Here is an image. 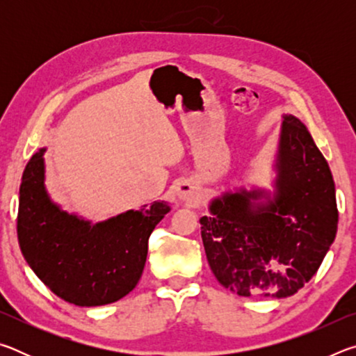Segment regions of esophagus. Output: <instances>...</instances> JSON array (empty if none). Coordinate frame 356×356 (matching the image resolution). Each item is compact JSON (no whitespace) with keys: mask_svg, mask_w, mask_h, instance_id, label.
<instances>
[{"mask_svg":"<svg viewBox=\"0 0 356 356\" xmlns=\"http://www.w3.org/2000/svg\"><path fill=\"white\" fill-rule=\"evenodd\" d=\"M179 197H180V200H184V201H190L191 195H190V191H180Z\"/></svg>","mask_w":356,"mask_h":356,"instance_id":"esophagus-1","label":"esophagus"}]
</instances>
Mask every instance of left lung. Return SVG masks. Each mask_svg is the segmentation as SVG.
I'll return each instance as SVG.
<instances>
[{
	"mask_svg": "<svg viewBox=\"0 0 356 356\" xmlns=\"http://www.w3.org/2000/svg\"><path fill=\"white\" fill-rule=\"evenodd\" d=\"M273 170V191H225L200 220L215 278L240 297L297 293L336 237L333 176L306 125L292 114H282Z\"/></svg>",
	"mask_w": 356,
	"mask_h": 356,
	"instance_id": "obj_1",
	"label": "left lung"
}]
</instances>
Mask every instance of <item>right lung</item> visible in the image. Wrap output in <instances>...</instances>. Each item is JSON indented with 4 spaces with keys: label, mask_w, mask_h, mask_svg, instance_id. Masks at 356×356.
<instances>
[{
    "label": "right lung",
    "mask_w": 356,
    "mask_h": 356,
    "mask_svg": "<svg viewBox=\"0 0 356 356\" xmlns=\"http://www.w3.org/2000/svg\"><path fill=\"white\" fill-rule=\"evenodd\" d=\"M45 150L23 171L17 216L22 254L59 298L76 306L114 303L136 287L149 237L170 204L154 201L99 222L69 213L47 191Z\"/></svg>",
    "instance_id": "right-lung-1"
}]
</instances>
